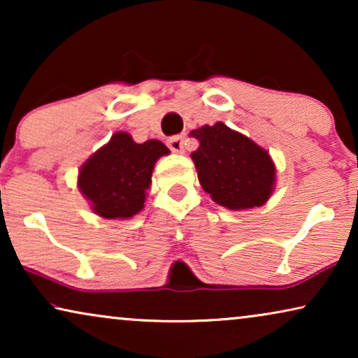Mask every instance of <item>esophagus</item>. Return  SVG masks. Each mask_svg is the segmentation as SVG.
Here are the masks:
<instances>
[{"label":"esophagus","instance_id":"obj_1","mask_svg":"<svg viewBox=\"0 0 358 358\" xmlns=\"http://www.w3.org/2000/svg\"><path fill=\"white\" fill-rule=\"evenodd\" d=\"M168 146H169L171 151H174V153H184L185 136H182V135L171 136V138L168 140Z\"/></svg>","mask_w":358,"mask_h":358}]
</instances>
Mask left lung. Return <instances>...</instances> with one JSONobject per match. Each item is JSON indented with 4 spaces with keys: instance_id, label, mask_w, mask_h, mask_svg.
I'll list each match as a JSON object with an SVG mask.
<instances>
[{
    "instance_id": "1",
    "label": "left lung",
    "mask_w": 358,
    "mask_h": 358,
    "mask_svg": "<svg viewBox=\"0 0 358 358\" xmlns=\"http://www.w3.org/2000/svg\"><path fill=\"white\" fill-rule=\"evenodd\" d=\"M200 141L192 153L199 180L213 202L229 210L261 207L275 182V166L261 146L222 122L190 131Z\"/></svg>"
}]
</instances>
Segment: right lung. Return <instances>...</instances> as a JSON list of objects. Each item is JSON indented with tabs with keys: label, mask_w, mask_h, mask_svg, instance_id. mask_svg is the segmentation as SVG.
I'll list each match as a JSON object with an SVG mask.
<instances>
[{
	"label": "right lung",
	"mask_w": 358,
	"mask_h": 358,
	"mask_svg": "<svg viewBox=\"0 0 358 358\" xmlns=\"http://www.w3.org/2000/svg\"><path fill=\"white\" fill-rule=\"evenodd\" d=\"M169 155L159 140L135 143L117 131L106 146L83 164L78 187L92 210L104 218H130L143 208L156 159Z\"/></svg>",
	"instance_id": "add662e5"
}]
</instances>
